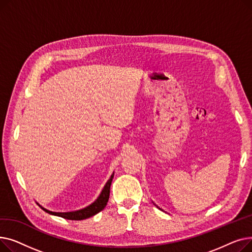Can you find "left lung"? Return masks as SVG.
I'll return each mask as SVG.
<instances>
[{
	"label": "left lung",
	"mask_w": 252,
	"mask_h": 252,
	"mask_svg": "<svg viewBox=\"0 0 252 252\" xmlns=\"http://www.w3.org/2000/svg\"><path fill=\"white\" fill-rule=\"evenodd\" d=\"M154 205H156V204H154ZM156 206H157V205H156ZM157 207H158V206H157ZM158 208H159V207H158ZM159 209H160V208H159Z\"/></svg>",
	"instance_id": "left-lung-1"
}]
</instances>
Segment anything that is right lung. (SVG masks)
Here are the masks:
<instances>
[{"mask_svg":"<svg viewBox=\"0 0 252 252\" xmlns=\"http://www.w3.org/2000/svg\"><path fill=\"white\" fill-rule=\"evenodd\" d=\"M114 177V173L111 175L110 179L107 181V183L105 184V186L103 188V190L101 191L100 195L98 196L97 199L93 202L92 204L88 205L85 208L78 209V210H74V211H67V213H56V211H51L46 209L45 207H43L42 205L41 208L43 210H45L46 213L53 215V216H57V217H61L63 219H67V220H82L85 219H89L93 216L97 215L98 213H100L101 210H103L105 208V206L107 205L108 199H109V194H110V186L112 183V179Z\"/></svg>","mask_w":252,"mask_h":252,"instance_id":"obj_1","label":"right lung"}]
</instances>
